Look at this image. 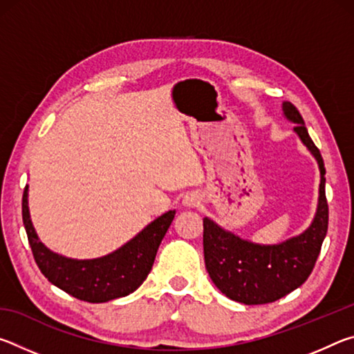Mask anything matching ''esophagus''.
<instances>
[{"instance_id":"1","label":"esophagus","mask_w":354,"mask_h":354,"mask_svg":"<svg viewBox=\"0 0 354 354\" xmlns=\"http://www.w3.org/2000/svg\"><path fill=\"white\" fill-rule=\"evenodd\" d=\"M200 203H201V198L196 192H189V194H185L183 198V205L185 207H198Z\"/></svg>"}]
</instances>
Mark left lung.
Returning a JSON list of instances; mask_svg holds the SVG:
<instances>
[{
	"instance_id": "8db88e82",
	"label": "left lung",
	"mask_w": 354,
	"mask_h": 354,
	"mask_svg": "<svg viewBox=\"0 0 354 354\" xmlns=\"http://www.w3.org/2000/svg\"><path fill=\"white\" fill-rule=\"evenodd\" d=\"M283 113L297 124L293 131L314 156L320 170L319 203L313 223L301 234L284 242L263 245L239 237L209 217L203 218V248L209 277L223 295L243 304L273 303L298 289L313 272L328 231L326 170L322 154L297 107L284 101Z\"/></svg>"
}]
</instances>
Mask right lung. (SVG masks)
<instances>
[{
    "label": "right lung",
    "instance_id": "right-lung-1",
    "mask_svg": "<svg viewBox=\"0 0 354 354\" xmlns=\"http://www.w3.org/2000/svg\"><path fill=\"white\" fill-rule=\"evenodd\" d=\"M23 225L35 263L51 284L88 303H106L139 289L151 272L156 253L176 211H169L147 225L112 253L95 259H73L55 253L40 241L28 206V185L21 201Z\"/></svg>",
    "mask_w": 354,
    "mask_h": 354
}]
</instances>
